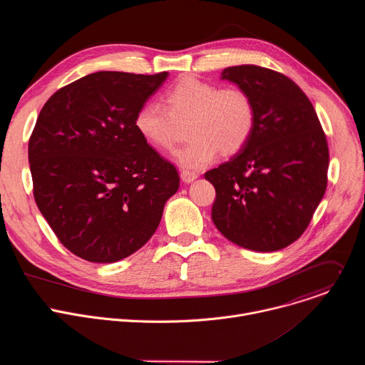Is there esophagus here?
Returning <instances> with one entry per match:
<instances>
[{
    "instance_id": "esophagus-1",
    "label": "esophagus",
    "mask_w": 365,
    "mask_h": 365,
    "mask_svg": "<svg viewBox=\"0 0 365 365\" xmlns=\"http://www.w3.org/2000/svg\"><path fill=\"white\" fill-rule=\"evenodd\" d=\"M180 178H182V180H183L185 183H192L195 179H197V175L193 173V172H189V170H183V172L180 173Z\"/></svg>"
}]
</instances>
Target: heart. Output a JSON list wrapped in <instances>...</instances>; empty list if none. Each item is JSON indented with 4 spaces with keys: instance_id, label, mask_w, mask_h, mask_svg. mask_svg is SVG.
Wrapping results in <instances>:
<instances>
[{
    "instance_id": "b5f03b06",
    "label": "heart",
    "mask_w": 365,
    "mask_h": 365,
    "mask_svg": "<svg viewBox=\"0 0 365 365\" xmlns=\"http://www.w3.org/2000/svg\"><path fill=\"white\" fill-rule=\"evenodd\" d=\"M163 107L147 102L134 117L138 135L158 150H170L178 125L187 123L190 141L175 153V162L186 170H199L215 160L218 153L234 155L248 143L255 108L248 92L224 88L185 76L168 88Z\"/></svg>"
}]
</instances>
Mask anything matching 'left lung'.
<instances>
[{"label":"left lung","mask_w":365,"mask_h":365,"mask_svg":"<svg viewBox=\"0 0 365 365\" xmlns=\"http://www.w3.org/2000/svg\"><path fill=\"white\" fill-rule=\"evenodd\" d=\"M221 79L250 93L255 124L242 150L205 173L217 190L212 221L240 247L282 250L304 232L325 195V133L309 98L287 76L241 65L224 69Z\"/></svg>","instance_id":"1"}]
</instances>
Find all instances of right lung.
I'll use <instances>...</instances> for the list:
<instances>
[{
  "label": "right lung",
  "mask_w": 365,
  "mask_h": 365,
  "mask_svg": "<svg viewBox=\"0 0 365 365\" xmlns=\"http://www.w3.org/2000/svg\"><path fill=\"white\" fill-rule=\"evenodd\" d=\"M169 73L96 72L55 92L29 141L33 192L59 241L92 263H115L158 230L179 189L176 168L135 131L137 110Z\"/></svg>",
  "instance_id": "obj_1"
}]
</instances>
